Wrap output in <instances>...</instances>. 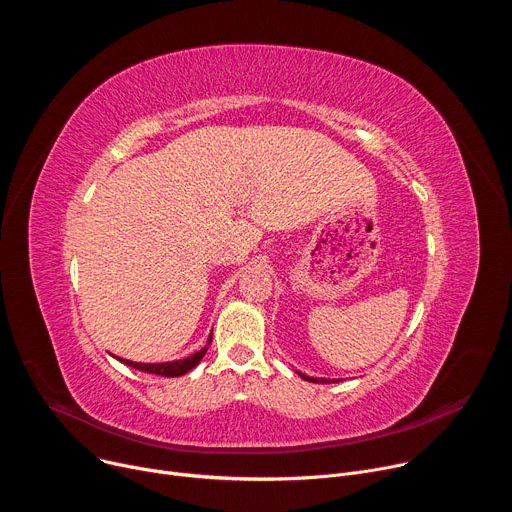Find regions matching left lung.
Masks as SVG:
<instances>
[{
  "instance_id": "left-lung-1",
  "label": "left lung",
  "mask_w": 512,
  "mask_h": 512,
  "mask_svg": "<svg viewBox=\"0 0 512 512\" xmlns=\"http://www.w3.org/2000/svg\"><path fill=\"white\" fill-rule=\"evenodd\" d=\"M304 381H310V383H334V381H338V379H318V377H308V375H304V373H298Z\"/></svg>"
}]
</instances>
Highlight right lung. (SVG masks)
Returning <instances> with one entry per match:
<instances>
[{
  "mask_svg": "<svg viewBox=\"0 0 512 512\" xmlns=\"http://www.w3.org/2000/svg\"><path fill=\"white\" fill-rule=\"evenodd\" d=\"M210 338H212V332H210ZM210 338H208V344H210ZM208 344L204 348H200L198 352L186 356V358H180V360H168V362H133V360H125V358H119L115 356L117 360H121L123 364H127V367H133L137 371H143V373H150V375H158V377H182L186 375L188 371H192L196 364L202 360V356L206 354L208 350Z\"/></svg>",
  "mask_w": 512,
  "mask_h": 512,
  "instance_id": "1",
  "label": "right lung"
}]
</instances>
